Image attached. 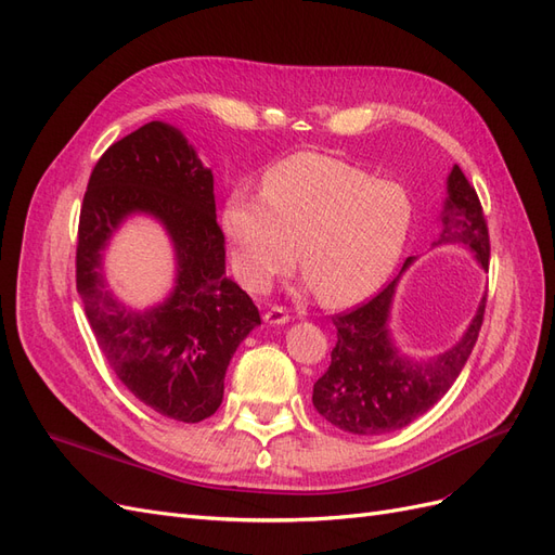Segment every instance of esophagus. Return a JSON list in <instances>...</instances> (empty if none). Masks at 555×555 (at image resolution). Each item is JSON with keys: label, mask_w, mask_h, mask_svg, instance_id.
I'll return each mask as SVG.
<instances>
[{"label": "esophagus", "mask_w": 555, "mask_h": 555, "mask_svg": "<svg viewBox=\"0 0 555 555\" xmlns=\"http://www.w3.org/2000/svg\"><path fill=\"white\" fill-rule=\"evenodd\" d=\"M289 314H287V310H282V308H271L268 310L266 314H263V322L268 324V326H282V324H289Z\"/></svg>", "instance_id": "1"}]
</instances>
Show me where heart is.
I'll use <instances>...</instances> for the list:
<instances>
[{
  "instance_id": "obj_1",
  "label": "heart",
  "mask_w": 555,
  "mask_h": 555,
  "mask_svg": "<svg viewBox=\"0 0 555 555\" xmlns=\"http://www.w3.org/2000/svg\"><path fill=\"white\" fill-rule=\"evenodd\" d=\"M408 190L322 153H296L268 166L261 194L231 192L220 229L231 268L266 292L294 259L304 289L340 308L371 296L393 273L410 238Z\"/></svg>"
}]
</instances>
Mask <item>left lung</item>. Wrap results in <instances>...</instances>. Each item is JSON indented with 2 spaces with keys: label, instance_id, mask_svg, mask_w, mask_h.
<instances>
[{
  "label": "left lung",
  "instance_id": "obj_1",
  "mask_svg": "<svg viewBox=\"0 0 555 555\" xmlns=\"http://www.w3.org/2000/svg\"><path fill=\"white\" fill-rule=\"evenodd\" d=\"M433 247H463L481 271H489V229L475 188L451 166L440 212V233ZM414 263H402L398 278L365 306L333 319L338 343L328 371L312 386V405L326 422L351 435H386L426 414L456 382L483 322L486 294L461 338L440 354L414 359L402 354L391 331L398 282Z\"/></svg>",
  "mask_w": 555,
  "mask_h": 555
}]
</instances>
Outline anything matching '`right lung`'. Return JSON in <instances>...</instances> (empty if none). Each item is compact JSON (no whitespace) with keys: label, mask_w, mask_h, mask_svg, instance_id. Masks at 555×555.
I'll return each instance as SVG.
<instances>
[{"label":"right lung","mask_w":555,"mask_h":555,"mask_svg":"<svg viewBox=\"0 0 555 555\" xmlns=\"http://www.w3.org/2000/svg\"><path fill=\"white\" fill-rule=\"evenodd\" d=\"M155 219L175 247V287L143 311L108 289L103 251L131 216ZM76 287L106 361L147 408L184 424L217 412L238 345L261 324L251 298L227 278L212 171L184 133L147 122L96 162L80 208Z\"/></svg>","instance_id":"obj_1"}]
</instances>
